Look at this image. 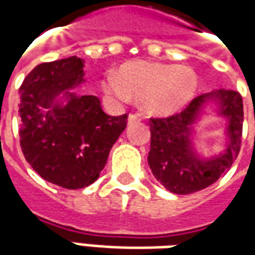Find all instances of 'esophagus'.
I'll return each instance as SVG.
<instances>
[{"label": "esophagus", "instance_id": "1", "mask_svg": "<svg viewBox=\"0 0 255 255\" xmlns=\"http://www.w3.org/2000/svg\"><path fill=\"white\" fill-rule=\"evenodd\" d=\"M136 122H140L139 116H136V115H129V116H128V124H132V123Z\"/></svg>", "mask_w": 255, "mask_h": 255}]
</instances>
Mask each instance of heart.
Here are the masks:
<instances>
[{
  "instance_id": "b5f03b06",
  "label": "heart",
  "mask_w": 255,
  "mask_h": 255,
  "mask_svg": "<svg viewBox=\"0 0 255 255\" xmlns=\"http://www.w3.org/2000/svg\"><path fill=\"white\" fill-rule=\"evenodd\" d=\"M102 90L116 102L140 101L146 115L168 117L183 111L198 91V76L191 68L177 64H124L119 75L108 72Z\"/></svg>"
}]
</instances>
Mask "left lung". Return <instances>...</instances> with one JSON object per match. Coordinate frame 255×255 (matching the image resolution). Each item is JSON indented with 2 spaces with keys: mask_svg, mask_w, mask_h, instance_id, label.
<instances>
[{
  "mask_svg": "<svg viewBox=\"0 0 255 255\" xmlns=\"http://www.w3.org/2000/svg\"><path fill=\"white\" fill-rule=\"evenodd\" d=\"M214 102L219 116L227 119L225 151L203 159L193 147V124L203 108ZM243 126V101L234 90H214L199 95L180 113L166 119H150L149 166L158 182L173 194H192L209 187L225 175L239 154Z\"/></svg>",
  "mask_w": 255,
  "mask_h": 255,
  "instance_id": "1",
  "label": "left lung"
}]
</instances>
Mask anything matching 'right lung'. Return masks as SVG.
<instances>
[{"mask_svg":"<svg viewBox=\"0 0 255 255\" xmlns=\"http://www.w3.org/2000/svg\"><path fill=\"white\" fill-rule=\"evenodd\" d=\"M76 56L36 65L20 86V146L47 182L68 190L100 177L112 146L127 127V115L109 116L95 95L71 90L84 82Z\"/></svg>","mask_w":255,"mask_h":255,"instance_id":"right-lung-1","label":"right lung"}]
</instances>
